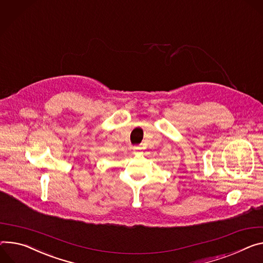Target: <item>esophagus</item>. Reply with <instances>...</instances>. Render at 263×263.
Returning a JSON list of instances; mask_svg holds the SVG:
<instances>
[{"label": "esophagus", "instance_id": "34e87169", "mask_svg": "<svg viewBox=\"0 0 263 263\" xmlns=\"http://www.w3.org/2000/svg\"><path fill=\"white\" fill-rule=\"evenodd\" d=\"M138 149H139L138 147H134V150H138ZM134 154H138V152H137V151H135V152H134Z\"/></svg>", "mask_w": 263, "mask_h": 263}]
</instances>
